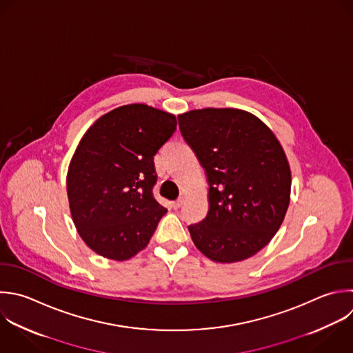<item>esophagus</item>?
<instances>
[{
    "label": "esophagus",
    "mask_w": 353,
    "mask_h": 353,
    "mask_svg": "<svg viewBox=\"0 0 353 353\" xmlns=\"http://www.w3.org/2000/svg\"><path fill=\"white\" fill-rule=\"evenodd\" d=\"M183 201H185V200H183V197H179L178 200H175V201L172 203V208H174V210H178V208H181V207L183 205Z\"/></svg>",
    "instance_id": "esophagus-1"
}]
</instances>
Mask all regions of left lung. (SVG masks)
Masks as SVG:
<instances>
[{
  "instance_id": "8db88e82",
  "label": "left lung",
  "mask_w": 353,
  "mask_h": 353,
  "mask_svg": "<svg viewBox=\"0 0 353 353\" xmlns=\"http://www.w3.org/2000/svg\"><path fill=\"white\" fill-rule=\"evenodd\" d=\"M178 119L210 186L205 218L189 226L194 245L221 263L255 255L290 204L291 170L281 143L262 120L240 109H196Z\"/></svg>"
}]
</instances>
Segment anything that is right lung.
Returning a JSON list of instances; mask_svg holds the SVG:
<instances>
[{
  "instance_id": "1",
  "label": "right lung",
  "mask_w": 353,
  "mask_h": 353,
  "mask_svg": "<svg viewBox=\"0 0 353 353\" xmlns=\"http://www.w3.org/2000/svg\"><path fill=\"white\" fill-rule=\"evenodd\" d=\"M176 130V117L145 103L101 116L70 160L66 186L73 222L97 254L127 261L150 241L167 210L153 197V157Z\"/></svg>"
}]
</instances>
